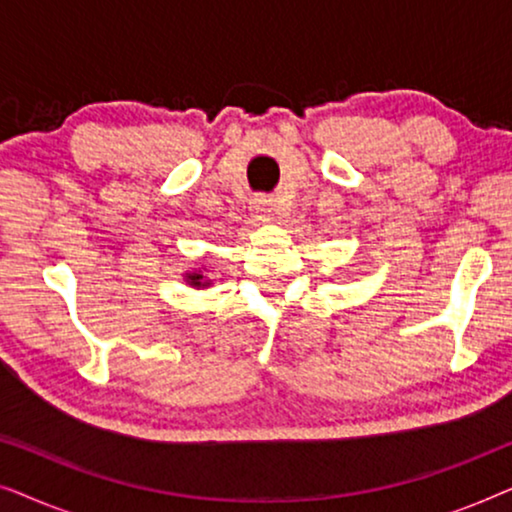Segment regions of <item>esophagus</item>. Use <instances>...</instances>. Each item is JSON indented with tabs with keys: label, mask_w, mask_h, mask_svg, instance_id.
<instances>
[{
	"label": "esophagus",
	"mask_w": 512,
	"mask_h": 512,
	"mask_svg": "<svg viewBox=\"0 0 512 512\" xmlns=\"http://www.w3.org/2000/svg\"><path fill=\"white\" fill-rule=\"evenodd\" d=\"M254 214L258 216L261 221H270L272 216H275V202H272L270 198H265V195H261V198L254 200Z\"/></svg>",
	"instance_id": "obj_1"
}]
</instances>
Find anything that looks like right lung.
<instances>
[{
    "mask_svg": "<svg viewBox=\"0 0 512 512\" xmlns=\"http://www.w3.org/2000/svg\"><path fill=\"white\" fill-rule=\"evenodd\" d=\"M205 272H207V265H202V268L186 270L181 277H184L186 286H191V289H209V286H212V279H209Z\"/></svg>",
    "mask_w": 512,
    "mask_h": 512,
    "instance_id": "right-lung-1",
    "label": "right lung"
}]
</instances>
